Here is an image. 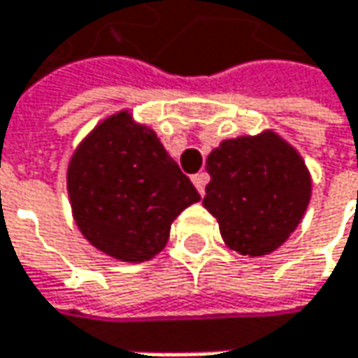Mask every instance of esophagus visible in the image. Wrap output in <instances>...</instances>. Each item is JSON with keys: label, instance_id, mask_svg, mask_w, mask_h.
<instances>
[{"label": "esophagus", "instance_id": "34e87169", "mask_svg": "<svg viewBox=\"0 0 358 358\" xmlns=\"http://www.w3.org/2000/svg\"><path fill=\"white\" fill-rule=\"evenodd\" d=\"M207 182H209V174H207V172H199V174L192 176V184L196 186V190H199L201 196L205 194V184H207Z\"/></svg>", "mask_w": 358, "mask_h": 358}]
</instances>
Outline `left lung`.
I'll return each mask as SVG.
<instances>
[{
  "instance_id": "obj_1",
  "label": "left lung",
  "mask_w": 358,
  "mask_h": 358,
  "mask_svg": "<svg viewBox=\"0 0 358 358\" xmlns=\"http://www.w3.org/2000/svg\"><path fill=\"white\" fill-rule=\"evenodd\" d=\"M211 182L203 205L217 220L224 243L249 257L282 247L311 201V174L280 134L222 141L207 157Z\"/></svg>"
}]
</instances>
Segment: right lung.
I'll return each mask as SVG.
<instances>
[{
  "label": "right lung",
  "mask_w": 358,
  "mask_h": 358,
  "mask_svg": "<svg viewBox=\"0 0 358 358\" xmlns=\"http://www.w3.org/2000/svg\"><path fill=\"white\" fill-rule=\"evenodd\" d=\"M68 194L83 236L128 263L153 259L172 222L201 199L157 134L126 109L78 145L68 164Z\"/></svg>",
  "instance_id": "add662e5"
}]
</instances>
